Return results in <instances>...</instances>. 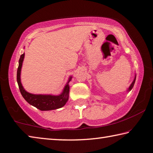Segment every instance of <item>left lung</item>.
<instances>
[{"mask_svg": "<svg viewBox=\"0 0 153 153\" xmlns=\"http://www.w3.org/2000/svg\"><path fill=\"white\" fill-rule=\"evenodd\" d=\"M136 76L135 77V79H134V80L133 82H132V83L131 84V85H130L129 88V89H128V91H130V90H131L132 88H133V87H134V83H135V81H136Z\"/></svg>", "mask_w": 153, "mask_h": 153, "instance_id": "obj_1", "label": "left lung"}]
</instances>
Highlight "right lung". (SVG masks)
I'll return each mask as SVG.
<instances>
[{
    "instance_id": "add662e5",
    "label": "right lung",
    "mask_w": 153,
    "mask_h": 153,
    "mask_svg": "<svg viewBox=\"0 0 153 153\" xmlns=\"http://www.w3.org/2000/svg\"><path fill=\"white\" fill-rule=\"evenodd\" d=\"M24 57V53L21 55L19 59V66L17 68V81L18 83L19 91L24 98L26 100V101L41 111H51V110L57 109L64 106L67 102L69 97L70 87L68 84L65 86L63 93L59 96L34 95L27 93L26 91H25L22 85L21 81H20V72H21Z\"/></svg>"
}]
</instances>
